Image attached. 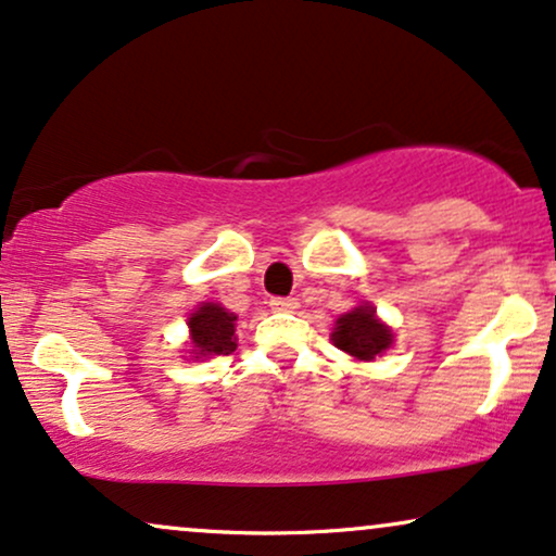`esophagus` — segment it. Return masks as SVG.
Instances as JSON below:
<instances>
[{
    "mask_svg": "<svg viewBox=\"0 0 556 556\" xmlns=\"http://www.w3.org/2000/svg\"><path fill=\"white\" fill-rule=\"evenodd\" d=\"M269 305H271V311L292 313L294 307H298V300H294V298H271Z\"/></svg>",
    "mask_w": 556,
    "mask_h": 556,
    "instance_id": "34e87169",
    "label": "esophagus"
}]
</instances>
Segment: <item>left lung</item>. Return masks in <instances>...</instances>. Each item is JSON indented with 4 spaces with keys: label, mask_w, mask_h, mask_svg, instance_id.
Here are the masks:
<instances>
[{
    "label": "left lung",
    "mask_w": 556,
    "mask_h": 556,
    "mask_svg": "<svg viewBox=\"0 0 556 556\" xmlns=\"http://www.w3.org/2000/svg\"><path fill=\"white\" fill-rule=\"evenodd\" d=\"M392 339H395L392 330L377 318L371 305H359L351 313L341 315L336 320L333 333H330L336 349L346 351L349 356L359 362H371L375 356H382V351L392 346Z\"/></svg>",
    "instance_id": "8db88e82"
}]
</instances>
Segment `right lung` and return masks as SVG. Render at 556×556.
<instances>
[{
	"label": "right lung",
	"mask_w": 556,
	"mask_h": 556,
	"mask_svg": "<svg viewBox=\"0 0 556 556\" xmlns=\"http://www.w3.org/2000/svg\"><path fill=\"white\" fill-rule=\"evenodd\" d=\"M236 313H228L217 302H202L189 315L187 326L192 336L194 359H210V356H228L236 351Z\"/></svg>",
	"instance_id": "right-lung-1"
}]
</instances>
